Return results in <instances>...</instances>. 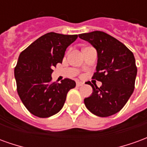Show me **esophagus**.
Listing matches in <instances>:
<instances>
[{"instance_id":"esophagus-1","label":"esophagus","mask_w":147,"mask_h":147,"mask_svg":"<svg viewBox=\"0 0 147 147\" xmlns=\"http://www.w3.org/2000/svg\"><path fill=\"white\" fill-rule=\"evenodd\" d=\"M83 84H84V83H83V82H77L76 86H83Z\"/></svg>"}]
</instances>
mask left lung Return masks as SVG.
Masks as SVG:
<instances>
[{
    "mask_svg": "<svg viewBox=\"0 0 147 147\" xmlns=\"http://www.w3.org/2000/svg\"><path fill=\"white\" fill-rule=\"evenodd\" d=\"M97 50L98 63L93 79L102 82L93 88L84 104L93 114L101 117L112 116L121 110L135 89L137 67L132 52L122 42L102 31L79 35Z\"/></svg>",
    "mask_w": 147,
    "mask_h": 147,
    "instance_id": "obj_1",
    "label": "left lung"
}]
</instances>
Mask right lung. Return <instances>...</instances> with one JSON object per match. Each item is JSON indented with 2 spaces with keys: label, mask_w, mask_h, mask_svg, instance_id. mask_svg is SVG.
<instances>
[{
  "label": "right lung",
  "mask_w": 147,
  "mask_h": 147,
  "mask_svg": "<svg viewBox=\"0 0 147 147\" xmlns=\"http://www.w3.org/2000/svg\"><path fill=\"white\" fill-rule=\"evenodd\" d=\"M77 38V34L47 33L20 53L15 78L18 94L30 113L45 118L63 108L67 92L76 86V82L70 79L61 83L52 82V68L62 63L66 49Z\"/></svg>",
  "instance_id": "right-lung-1"
}]
</instances>
